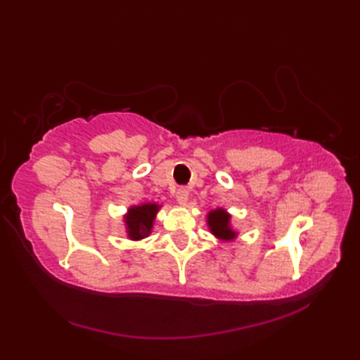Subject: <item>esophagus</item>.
Instances as JSON below:
<instances>
[{
    "label": "esophagus",
    "instance_id": "34e87169",
    "mask_svg": "<svg viewBox=\"0 0 360 360\" xmlns=\"http://www.w3.org/2000/svg\"><path fill=\"white\" fill-rule=\"evenodd\" d=\"M188 200V190L186 187H181L178 188V192H176V201H178L181 205L187 204Z\"/></svg>",
    "mask_w": 360,
    "mask_h": 360
}]
</instances>
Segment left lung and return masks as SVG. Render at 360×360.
I'll return each instance as SVG.
<instances>
[{
	"instance_id": "1",
	"label": "left lung",
	"mask_w": 360,
	"mask_h": 360,
	"mask_svg": "<svg viewBox=\"0 0 360 360\" xmlns=\"http://www.w3.org/2000/svg\"><path fill=\"white\" fill-rule=\"evenodd\" d=\"M229 221H231V215L226 213V210L223 209H217V210H212L209 215H207V223L213 235H217L219 240H233L236 233L231 229V224H229Z\"/></svg>"
}]
</instances>
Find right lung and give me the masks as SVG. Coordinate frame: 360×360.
I'll return each instance as SVG.
<instances>
[{"label": "right lung", "instance_id": "add662e5", "mask_svg": "<svg viewBox=\"0 0 360 360\" xmlns=\"http://www.w3.org/2000/svg\"><path fill=\"white\" fill-rule=\"evenodd\" d=\"M158 210V204H142L129 209L125 217L127 232L129 238L142 240L145 236H148Z\"/></svg>", "mask_w": 360, "mask_h": 360}]
</instances>
